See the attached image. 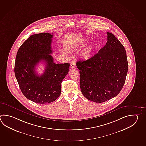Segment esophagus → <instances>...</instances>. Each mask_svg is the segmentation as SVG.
<instances>
[{
	"instance_id": "obj_1",
	"label": "esophagus",
	"mask_w": 146,
	"mask_h": 146,
	"mask_svg": "<svg viewBox=\"0 0 146 146\" xmlns=\"http://www.w3.org/2000/svg\"><path fill=\"white\" fill-rule=\"evenodd\" d=\"M70 66L72 68H74L75 67V62L74 61H72L70 64Z\"/></svg>"
}]
</instances>
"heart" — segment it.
<instances>
[{
  "label": "heart",
  "mask_w": 146,
  "mask_h": 146,
  "mask_svg": "<svg viewBox=\"0 0 146 146\" xmlns=\"http://www.w3.org/2000/svg\"><path fill=\"white\" fill-rule=\"evenodd\" d=\"M83 56L85 58H86V59L89 58L90 56V51L88 50H86L84 51V52L83 53Z\"/></svg>",
  "instance_id": "b5f03b06"
}]
</instances>
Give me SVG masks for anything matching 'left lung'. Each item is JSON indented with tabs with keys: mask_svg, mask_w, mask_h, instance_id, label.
<instances>
[{
	"mask_svg": "<svg viewBox=\"0 0 146 146\" xmlns=\"http://www.w3.org/2000/svg\"><path fill=\"white\" fill-rule=\"evenodd\" d=\"M98 54L78 61L82 93L87 99L101 103L117 95L125 83L128 62L124 46L113 34Z\"/></svg>",
	"mask_w": 146,
	"mask_h": 146,
	"instance_id": "1",
	"label": "left lung"
}]
</instances>
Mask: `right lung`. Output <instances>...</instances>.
I'll return each instance as SVG.
<instances>
[{"instance_id": "add662e5", "label": "right lung", "mask_w": 146, "mask_h": 146, "mask_svg": "<svg viewBox=\"0 0 146 146\" xmlns=\"http://www.w3.org/2000/svg\"><path fill=\"white\" fill-rule=\"evenodd\" d=\"M53 33L34 34L22 44L17 54L15 73L25 97L37 104L55 101L61 94L63 80L68 73L70 64L54 63L51 49ZM45 62V71L41 76L35 71L37 64Z\"/></svg>"}]
</instances>
